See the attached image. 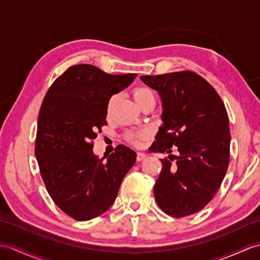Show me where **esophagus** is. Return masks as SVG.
<instances>
[{"mask_svg":"<svg viewBox=\"0 0 260 260\" xmlns=\"http://www.w3.org/2000/svg\"><path fill=\"white\" fill-rule=\"evenodd\" d=\"M146 154L145 153H142V152H140V153H137V155H136V160L137 161H141V160H143L144 158H146Z\"/></svg>","mask_w":260,"mask_h":260,"instance_id":"esophagus-1","label":"esophagus"}]
</instances>
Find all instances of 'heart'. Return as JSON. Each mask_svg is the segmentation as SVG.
<instances>
[{"instance_id": "1", "label": "heart", "mask_w": 260, "mask_h": 260, "mask_svg": "<svg viewBox=\"0 0 260 260\" xmlns=\"http://www.w3.org/2000/svg\"><path fill=\"white\" fill-rule=\"evenodd\" d=\"M133 98L136 101V103L138 105H141L144 101H146L147 99H154V94L152 90L147 87H136L133 90ZM113 102H114V98H112L107 103V113H110L112 110L113 106ZM148 135L147 131H140V132H131L126 134V140H127L131 144L133 145H138L141 143L142 140L146 138Z\"/></svg>"}]
</instances>
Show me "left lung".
<instances>
[{"instance_id": "obj_1", "label": "left lung", "mask_w": 260, "mask_h": 260, "mask_svg": "<svg viewBox=\"0 0 260 260\" xmlns=\"http://www.w3.org/2000/svg\"><path fill=\"white\" fill-rule=\"evenodd\" d=\"M141 80L157 90L162 102L164 124L149 149L171 154L160 159L156 203L176 218L198 213L215 196L229 165L231 133L224 102L191 71L143 75ZM173 149L177 156L171 155Z\"/></svg>"}]
</instances>
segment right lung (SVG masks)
<instances>
[{
    "label": "right lung",
    "mask_w": 260,
    "mask_h": 260,
    "mask_svg": "<svg viewBox=\"0 0 260 260\" xmlns=\"http://www.w3.org/2000/svg\"><path fill=\"white\" fill-rule=\"evenodd\" d=\"M135 77L73 65L53 82L42 102L35 140L41 176L53 202L76 220L105 213L135 164V152L124 145L105 162L93 154V140L107 124L108 101Z\"/></svg>",
    "instance_id": "add662e5"
}]
</instances>
